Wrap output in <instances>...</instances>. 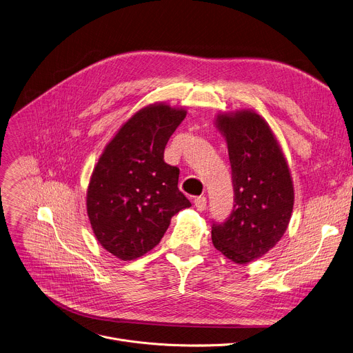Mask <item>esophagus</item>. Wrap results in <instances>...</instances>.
Returning <instances> with one entry per match:
<instances>
[{
    "label": "esophagus",
    "mask_w": 353,
    "mask_h": 353,
    "mask_svg": "<svg viewBox=\"0 0 353 353\" xmlns=\"http://www.w3.org/2000/svg\"><path fill=\"white\" fill-rule=\"evenodd\" d=\"M206 203H208V201H206L205 196H198V198H194V201H193L194 208H196L199 212L206 209Z\"/></svg>",
    "instance_id": "1"
}]
</instances>
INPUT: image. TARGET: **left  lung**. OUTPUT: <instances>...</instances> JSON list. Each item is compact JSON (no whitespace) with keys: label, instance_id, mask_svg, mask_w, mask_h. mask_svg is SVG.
Returning a JSON list of instances; mask_svg holds the SVG:
<instances>
[{"label":"left lung","instance_id":"left-lung-1","mask_svg":"<svg viewBox=\"0 0 353 353\" xmlns=\"http://www.w3.org/2000/svg\"><path fill=\"white\" fill-rule=\"evenodd\" d=\"M214 125L227 143L234 183V209L213 224L217 251L247 265L275 247L289 225L294 186L283 150L268 122L252 109L217 113Z\"/></svg>","mask_w":353,"mask_h":353}]
</instances>
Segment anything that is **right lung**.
<instances>
[{"mask_svg": "<svg viewBox=\"0 0 353 353\" xmlns=\"http://www.w3.org/2000/svg\"><path fill=\"white\" fill-rule=\"evenodd\" d=\"M188 110L150 103L105 145L90 178L87 214L98 243L133 261L159 245L174 214L190 206L178 189L179 170L164 163L165 145Z\"/></svg>", "mask_w": 353, "mask_h": 353, "instance_id": "obj_1", "label": "right lung"}]
</instances>
